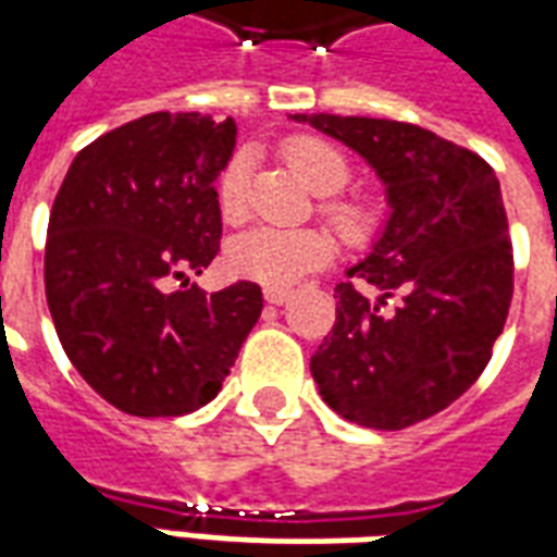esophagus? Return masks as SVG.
<instances>
[{
	"instance_id": "1",
	"label": "esophagus",
	"mask_w": 557,
	"mask_h": 557,
	"mask_svg": "<svg viewBox=\"0 0 557 557\" xmlns=\"http://www.w3.org/2000/svg\"><path fill=\"white\" fill-rule=\"evenodd\" d=\"M292 292L289 289H265V301L268 304H277V307H283V304L289 301Z\"/></svg>"
}]
</instances>
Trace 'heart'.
<instances>
[{
	"mask_svg": "<svg viewBox=\"0 0 557 557\" xmlns=\"http://www.w3.org/2000/svg\"><path fill=\"white\" fill-rule=\"evenodd\" d=\"M283 154L289 160L292 170L298 172L315 194H339L351 178L349 158L325 139H292L283 148ZM218 206L223 220H230V223L247 218V206H250V154L247 151L232 154L220 172ZM325 211L351 238H358L367 230V214L355 202L327 199ZM331 256H334V238L322 230L256 226V230L242 232L230 244L232 271L247 280H256L262 286H271V289H289L310 271L327 265Z\"/></svg>",
	"mask_w": 557,
	"mask_h": 557,
	"instance_id": "obj_1",
	"label": "heart"
}]
</instances>
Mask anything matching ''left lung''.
I'll use <instances>...</instances> for the list:
<instances>
[{"label":"left lung","mask_w":557,"mask_h":557,"mask_svg":"<svg viewBox=\"0 0 557 557\" xmlns=\"http://www.w3.org/2000/svg\"><path fill=\"white\" fill-rule=\"evenodd\" d=\"M339 139L385 184L387 220L346 268L337 322L310 358L331 409L406 430L478 382L513 298L502 184L483 158L432 131L367 115H292ZM397 297L394 311L386 301Z\"/></svg>","instance_id":"left-lung-1"}]
</instances>
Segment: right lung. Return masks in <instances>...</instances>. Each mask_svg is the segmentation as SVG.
Masks as SVG:
<instances>
[{
  "label": "right lung",
  "instance_id": "obj_1",
  "mask_svg": "<svg viewBox=\"0 0 557 557\" xmlns=\"http://www.w3.org/2000/svg\"><path fill=\"white\" fill-rule=\"evenodd\" d=\"M238 127L151 113L79 151L55 194L44 286L62 349L110 406L178 418L218 397L262 313V289L166 293L220 250L214 182Z\"/></svg>",
  "mask_w": 557,
  "mask_h": 557
}]
</instances>
